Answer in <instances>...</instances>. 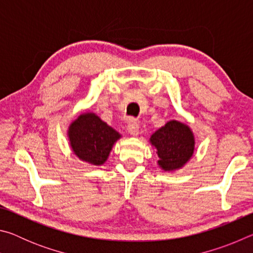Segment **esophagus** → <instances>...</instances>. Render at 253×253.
Here are the masks:
<instances>
[{"instance_id": "obj_1", "label": "esophagus", "mask_w": 253, "mask_h": 253, "mask_svg": "<svg viewBox=\"0 0 253 253\" xmlns=\"http://www.w3.org/2000/svg\"><path fill=\"white\" fill-rule=\"evenodd\" d=\"M127 130L131 136H137L139 134V126H138V123L136 122V119L134 118L128 119Z\"/></svg>"}]
</instances>
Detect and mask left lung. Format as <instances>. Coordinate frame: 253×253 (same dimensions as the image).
Listing matches in <instances>:
<instances>
[{
	"mask_svg": "<svg viewBox=\"0 0 253 253\" xmlns=\"http://www.w3.org/2000/svg\"><path fill=\"white\" fill-rule=\"evenodd\" d=\"M157 149L158 165L165 172L183 168L194 153L195 140L191 128L177 121H169L149 138Z\"/></svg>",
	"mask_w": 253,
	"mask_h": 253,
	"instance_id": "1",
	"label": "left lung"
}]
</instances>
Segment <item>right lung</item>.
<instances>
[{
  "mask_svg": "<svg viewBox=\"0 0 253 253\" xmlns=\"http://www.w3.org/2000/svg\"><path fill=\"white\" fill-rule=\"evenodd\" d=\"M72 152L83 162L99 166L107 161L121 134L93 113H84L68 129Z\"/></svg>",
  "mask_w": 253,
  "mask_h": 253,
  "instance_id": "add662e5",
  "label": "right lung"
}]
</instances>
